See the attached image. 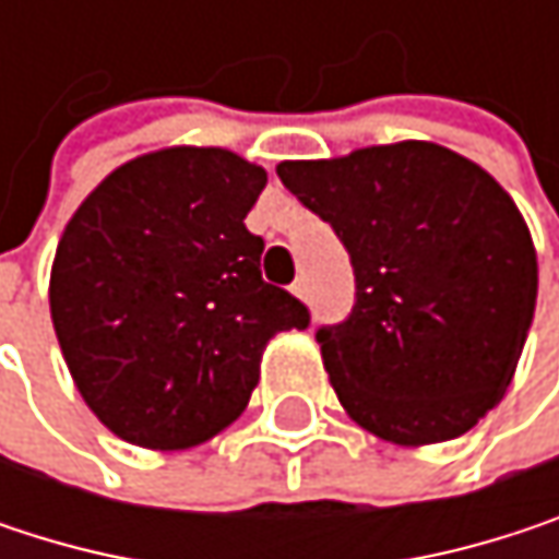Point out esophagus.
Instances as JSON below:
<instances>
[{
  "instance_id": "34e87169",
  "label": "esophagus",
  "mask_w": 559,
  "mask_h": 559,
  "mask_svg": "<svg viewBox=\"0 0 559 559\" xmlns=\"http://www.w3.org/2000/svg\"><path fill=\"white\" fill-rule=\"evenodd\" d=\"M290 290H294L297 297H307V281L297 278V281H294V284H290Z\"/></svg>"
}]
</instances>
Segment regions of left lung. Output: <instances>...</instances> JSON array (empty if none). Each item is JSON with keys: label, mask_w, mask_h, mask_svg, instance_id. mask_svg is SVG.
Listing matches in <instances>:
<instances>
[{"label": "left lung", "mask_w": 559, "mask_h": 559, "mask_svg": "<svg viewBox=\"0 0 559 559\" xmlns=\"http://www.w3.org/2000/svg\"><path fill=\"white\" fill-rule=\"evenodd\" d=\"M278 177L349 252L353 310L317 330L349 417L401 447L476 427L537 300L531 233L496 177L430 142L284 162Z\"/></svg>", "instance_id": "left-lung-1"}]
</instances>
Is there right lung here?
I'll use <instances>...</instances> for the list:
<instances>
[{
    "instance_id": "obj_1",
    "label": "right lung",
    "mask_w": 559,
    "mask_h": 559,
    "mask_svg": "<svg viewBox=\"0 0 559 559\" xmlns=\"http://www.w3.org/2000/svg\"><path fill=\"white\" fill-rule=\"evenodd\" d=\"M269 174L223 148H168L112 170L73 213L51 320L90 411L122 440L190 450L226 430L259 359L310 310L262 278L246 229Z\"/></svg>"
}]
</instances>
